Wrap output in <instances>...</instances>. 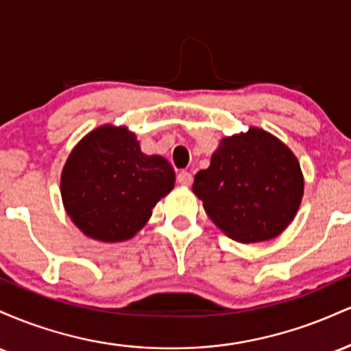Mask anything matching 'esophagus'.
<instances>
[{
  "label": "esophagus",
  "instance_id": "1",
  "mask_svg": "<svg viewBox=\"0 0 351 351\" xmlns=\"http://www.w3.org/2000/svg\"><path fill=\"white\" fill-rule=\"evenodd\" d=\"M176 181L183 186H191L193 183V175L189 171H180L178 176H176Z\"/></svg>",
  "mask_w": 351,
  "mask_h": 351
}]
</instances>
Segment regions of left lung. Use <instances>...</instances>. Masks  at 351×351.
<instances>
[{
  "label": "left lung",
  "mask_w": 351,
  "mask_h": 351,
  "mask_svg": "<svg viewBox=\"0 0 351 351\" xmlns=\"http://www.w3.org/2000/svg\"><path fill=\"white\" fill-rule=\"evenodd\" d=\"M193 193L206 215L237 243L279 236L304 196L295 155L261 128L221 140L208 170L196 173Z\"/></svg>",
  "instance_id": "8db88e82"
}]
</instances>
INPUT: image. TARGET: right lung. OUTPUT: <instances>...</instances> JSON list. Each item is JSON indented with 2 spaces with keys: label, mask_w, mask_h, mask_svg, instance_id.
Here are the masks:
<instances>
[{
  "label": "right lung",
  "mask_w": 351,
  "mask_h": 351,
  "mask_svg": "<svg viewBox=\"0 0 351 351\" xmlns=\"http://www.w3.org/2000/svg\"><path fill=\"white\" fill-rule=\"evenodd\" d=\"M173 186L175 171L163 156L145 155L132 132L110 125L80 140L60 176L67 215L84 234L104 243L135 236Z\"/></svg>",
  "instance_id": "right-lung-1"
}]
</instances>
